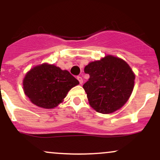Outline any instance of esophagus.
Listing matches in <instances>:
<instances>
[{
  "instance_id": "34e87169",
  "label": "esophagus",
  "mask_w": 160,
  "mask_h": 160,
  "mask_svg": "<svg viewBox=\"0 0 160 160\" xmlns=\"http://www.w3.org/2000/svg\"><path fill=\"white\" fill-rule=\"evenodd\" d=\"M78 81L80 82V84H82V82H83V80H82V78H81V77H80V76L78 77Z\"/></svg>"
}]
</instances>
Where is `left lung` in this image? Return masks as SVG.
<instances>
[{
  "instance_id": "obj_1",
  "label": "left lung",
  "mask_w": 160,
  "mask_h": 160,
  "mask_svg": "<svg viewBox=\"0 0 160 160\" xmlns=\"http://www.w3.org/2000/svg\"><path fill=\"white\" fill-rule=\"evenodd\" d=\"M89 79L82 87L91 107L98 113H111L126 104L134 88L135 74L126 62L107 56L84 68Z\"/></svg>"
}]
</instances>
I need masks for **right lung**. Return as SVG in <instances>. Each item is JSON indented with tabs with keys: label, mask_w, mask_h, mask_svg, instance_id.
<instances>
[{
	"label": "right lung",
	"mask_w": 160,
	"mask_h": 160,
	"mask_svg": "<svg viewBox=\"0 0 160 160\" xmlns=\"http://www.w3.org/2000/svg\"><path fill=\"white\" fill-rule=\"evenodd\" d=\"M79 81L68 71L54 65L43 64L33 68L23 80L25 94L38 107L56 108Z\"/></svg>",
	"instance_id": "right-lung-1"
}]
</instances>
